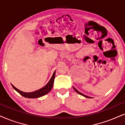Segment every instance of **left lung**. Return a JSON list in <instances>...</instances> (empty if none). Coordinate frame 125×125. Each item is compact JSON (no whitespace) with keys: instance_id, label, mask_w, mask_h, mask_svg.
<instances>
[{"instance_id":"8db88e82","label":"left lung","mask_w":125,"mask_h":125,"mask_svg":"<svg viewBox=\"0 0 125 125\" xmlns=\"http://www.w3.org/2000/svg\"><path fill=\"white\" fill-rule=\"evenodd\" d=\"M73 88L74 89V90L76 91V92H77V93H78V94H79L80 95H83V96H84V97H86V98H92V97H89V96H87V95H84V94H82V93H81V92H79V91H78V90H77V89H76L74 87H73Z\"/></svg>"}]
</instances>
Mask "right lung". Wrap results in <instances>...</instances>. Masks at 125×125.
Here are the masks:
<instances>
[{
	"label": "right lung",
	"instance_id": "add662e5",
	"mask_svg": "<svg viewBox=\"0 0 125 125\" xmlns=\"http://www.w3.org/2000/svg\"><path fill=\"white\" fill-rule=\"evenodd\" d=\"M55 71L54 72L53 75H52V78L50 79V81H49V82L46 84L44 87H43L42 88L39 89V90L34 91V92H24L22 91L18 90V89H17L16 87H14L13 84H11L12 87H13L14 89L17 91L18 93H19L21 95H22L23 97L26 98H39L41 97L42 96H43V95L47 94L50 91L52 90V87H53V83H54V81L55 78Z\"/></svg>",
	"mask_w": 125,
	"mask_h": 125
}]
</instances>
